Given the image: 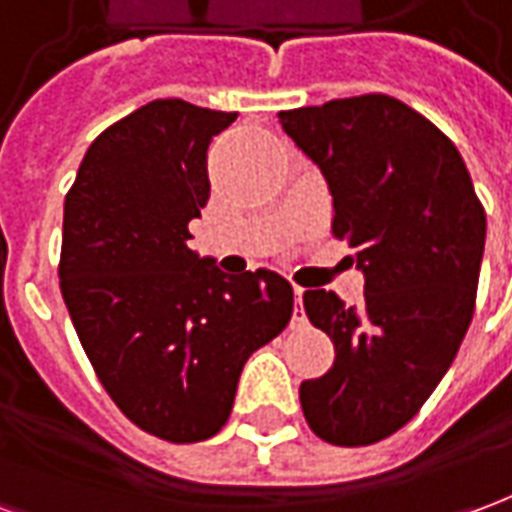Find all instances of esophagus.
<instances>
[{"label": "esophagus", "mask_w": 512, "mask_h": 512, "mask_svg": "<svg viewBox=\"0 0 512 512\" xmlns=\"http://www.w3.org/2000/svg\"><path fill=\"white\" fill-rule=\"evenodd\" d=\"M293 293H296V307H293V318H290V326L293 329H301L307 323V315H304V307H301V296H304V288L293 285Z\"/></svg>", "instance_id": "obj_1"}]
</instances>
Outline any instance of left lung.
<instances>
[{
	"label": "left lung",
	"mask_w": 512,
	"mask_h": 512,
	"mask_svg": "<svg viewBox=\"0 0 512 512\" xmlns=\"http://www.w3.org/2000/svg\"><path fill=\"white\" fill-rule=\"evenodd\" d=\"M279 123L329 183L332 230L365 274L354 307L332 290L304 293L334 365L301 384V408L329 444H376L417 414L461 348L485 211L455 145L397 98H334L279 112Z\"/></svg>",
	"instance_id": "left-lung-1"
}]
</instances>
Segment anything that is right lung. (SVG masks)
I'll return each mask as SVG.
<instances>
[{
    "mask_svg": "<svg viewBox=\"0 0 512 512\" xmlns=\"http://www.w3.org/2000/svg\"><path fill=\"white\" fill-rule=\"evenodd\" d=\"M235 117L150 101L95 139L65 197L60 288L84 354L134 425L175 444L222 430L246 359L293 315L282 274L230 277L189 249L208 145Z\"/></svg>",
    "mask_w": 512,
    "mask_h": 512,
    "instance_id": "add662e5",
    "label": "right lung"
}]
</instances>
